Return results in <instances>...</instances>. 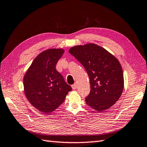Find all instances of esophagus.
Returning a JSON list of instances; mask_svg holds the SVG:
<instances>
[{
    "instance_id": "obj_1",
    "label": "esophagus",
    "mask_w": 147,
    "mask_h": 147,
    "mask_svg": "<svg viewBox=\"0 0 147 147\" xmlns=\"http://www.w3.org/2000/svg\"><path fill=\"white\" fill-rule=\"evenodd\" d=\"M71 87H72L73 89H76L78 88V86H77V84H73L72 86H71Z\"/></svg>"
}]
</instances>
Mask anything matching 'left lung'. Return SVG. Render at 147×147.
<instances>
[{
	"label": "left lung",
	"instance_id": "obj_1",
	"mask_svg": "<svg viewBox=\"0 0 147 147\" xmlns=\"http://www.w3.org/2000/svg\"><path fill=\"white\" fill-rule=\"evenodd\" d=\"M69 52L84 67L89 77L90 92L86 98V104L98 111L112 107L121 97L124 87L119 61L94 44L75 46Z\"/></svg>",
	"mask_w": 147,
	"mask_h": 147
}]
</instances>
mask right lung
I'll return each mask as SVG.
<instances>
[{"label": "right lung", "instance_id": "obj_1", "mask_svg": "<svg viewBox=\"0 0 147 147\" xmlns=\"http://www.w3.org/2000/svg\"><path fill=\"white\" fill-rule=\"evenodd\" d=\"M64 53L62 49H49L37 56L29 67L23 79L24 94L32 106L40 111H53L64 102L72 90L56 64Z\"/></svg>", "mask_w": 147, "mask_h": 147}]
</instances>
